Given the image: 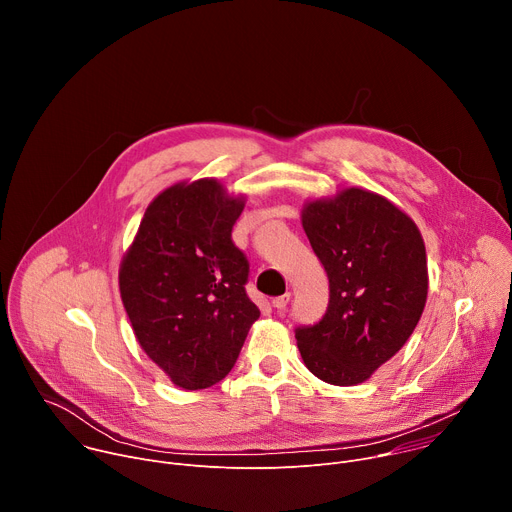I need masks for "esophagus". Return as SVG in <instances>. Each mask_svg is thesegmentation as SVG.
Returning a JSON list of instances; mask_svg holds the SVG:
<instances>
[{
    "label": "esophagus",
    "mask_w": 512,
    "mask_h": 512,
    "mask_svg": "<svg viewBox=\"0 0 512 512\" xmlns=\"http://www.w3.org/2000/svg\"><path fill=\"white\" fill-rule=\"evenodd\" d=\"M289 300H291V294H283V296H279V298H273V308L275 310H285L287 308V304H289Z\"/></svg>",
    "instance_id": "34e87169"
}]
</instances>
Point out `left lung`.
Returning a JSON list of instances; mask_svg holds the SVG:
<instances>
[{
	"instance_id": "left-lung-1",
	"label": "left lung",
	"mask_w": 512,
	"mask_h": 512,
	"mask_svg": "<svg viewBox=\"0 0 512 512\" xmlns=\"http://www.w3.org/2000/svg\"><path fill=\"white\" fill-rule=\"evenodd\" d=\"M302 225L330 281L320 322L298 326L300 354L324 383L367 381L413 334L427 300L425 245L387 198L348 188L306 204Z\"/></svg>"
}]
</instances>
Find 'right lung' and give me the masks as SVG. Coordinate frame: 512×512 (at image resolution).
Here are the masks:
<instances>
[{
	"label": "right lung",
	"mask_w": 512,
	"mask_h": 512,
	"mask_svg": "<svg viewBox=\"0 0 512 512\" xmlns=\"http://www.w3.org/2000/svg\"><path fill=\"white\" fill-rule=\"evenodd\" d=\"M243 206L216 180L164 190L145 210L119 269L139 346L188 391L231 373L259 318L245 291L247 255L231 237Z\"/></svg>",
	"instance_id": "obj_1"
}]
</instances>
